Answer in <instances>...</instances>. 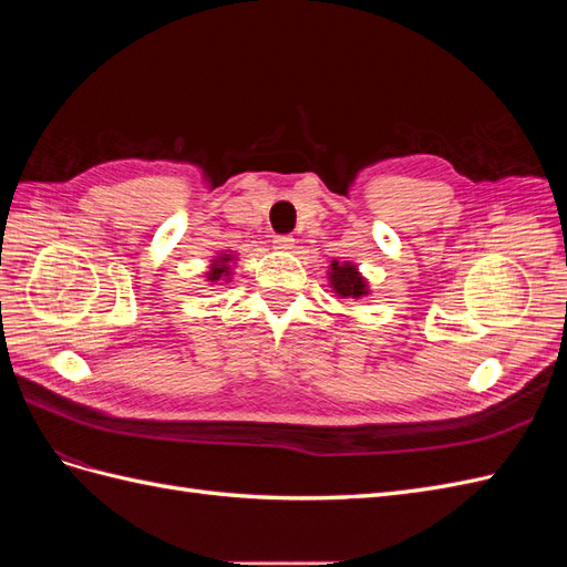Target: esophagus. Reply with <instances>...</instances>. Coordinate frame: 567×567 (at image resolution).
<instances>
[{
  "instance_id": "obj_1",
  "label": "esophagus",
  "mask_w": 567,
  "mask_h": 567,
  "mask_svg": "<svg viewBox=\"0 0 567 567\" xmlns=\"http://www.w3.org/2000/svg\"><path fill=\"white\" fill-rule=\"evenodd\" d=\"M271 244H274V248H277V250H293L296 238L288 236V234H281V236H274Z\"/></svg>"
}]
</instances>
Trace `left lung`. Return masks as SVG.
<instances>
[{
  "label": "left lung",
  "instance_id": "left-lung-1",
  "mask_svg": "<svg viewBox=\"0 0 567 567\" xmlns=\"http://www.w3.org/2000/svg\"><path fill=\"white\" fill-rule=\"evenodd\" d=\"M329 279H331V286H333V290H336L340 298H362V296L369 293L364 277L350 262L340 265L338 260H333Z\"/></svg>",
  "mask_w": 567,
  "mask_h": 567
}]
</instances>
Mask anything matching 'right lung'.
Wrapping results in <instances>:
<instances>
[{
  "label": "right lung",
  "mask_w": 567,
  "mask_h": 567,
  "mask_svg": "<svg viewBox=\"0 0 567 567\" xmlns=\"http://www.w3.org/2000/svg\"><path fill=\"white\" fill-rule=\"evenodd\" d=\"M229 262H234V257L229 255V252H225V255H219V257H215L213 260V265H210V271H208V281H221V279H227L229 277Z\"/></svg>",
  "instance_id": "right-lung-1"
}]
</instances>
